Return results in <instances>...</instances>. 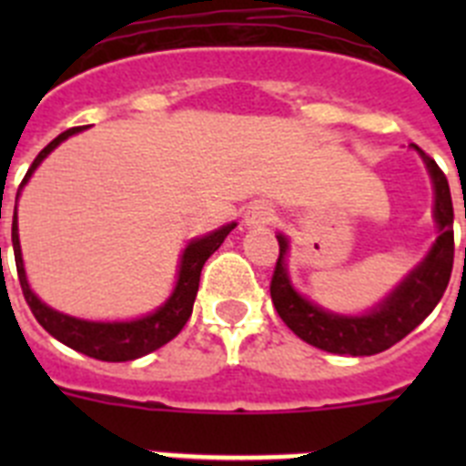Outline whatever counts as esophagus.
I'll list each match as a JSON object with an SVG mask.
<instances>
[{
    "mask_svg": "<svg viewBox=\"0 0 466 466\" xmlns=\"http://www.w3.org/2000/svg\"><path fill=\"white\" fill-rule=\"evenodd\" d=\"M275 219V212L268 203H263V200H257L247 208L245 212V224L247 226H268L270 221Z\"/></svg>",
    "mask_w": 466,
    "mask_h": 466,
    "instance_id": "34e87169",
    "label": "esophagus"
}]
</instances>
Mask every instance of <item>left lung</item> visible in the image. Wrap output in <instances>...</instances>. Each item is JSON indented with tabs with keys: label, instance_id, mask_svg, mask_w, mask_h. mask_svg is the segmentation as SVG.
Segmentation results:
<instances>
[{
	"label": "left lung",
	"instance_id": "left-lung-1",
	"mask_svg": "<svg viewBox=\"0 0 466 466\" xmlns=\"http://www.w3.org/2000/svg\"><path fill=\"white\" fill-rule=\"evenodd\" d=\"M420 154L430 172L434 187V224L439 236L425 258L406 273V278L394 287L382 300H378L371 310L361 315H340L327 308L317 306L315 300L306 299L291 284L287 254H289V238L278 233L279 257L275 263L273 282H270V299L282 317V322L299 336L300 340L333 352V355L369 357L409 336L441 300L452 273V257H455V240H452V200L448 179L425 151L410 144ZM466 219V209H464Z\"/></svg>",
	"mask_w": 466,
	"mask_h": 466
}]
</instances>
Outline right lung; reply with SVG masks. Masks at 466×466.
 I'll return each mask as SVG.
<instances>
[{
  "mask_svg": "<svg viewBox=\"0 0 466 466\" xmlns=\"http://www.w3.org/2000/svg\"><path fill=\"white\" fill-rule=\"evenodd\" d=\"M84 127H69L63 135H57L48 147L41 149L35 163L30 166L27 175H25L23 184L15 196L14 208V226H11V242H14L15 254V268H18L20 287H23L25 300L30 306L32 315L36 317V322L51 333L53 339L65 343L67 348L76 350L81 355H88L93 360L100 361H133L139 357L149 355L154 350L163 348L170 343L177 333L182 331L187 319L193 312V300L198 294V282H200V270H203L205 261L212 257L226 240L230 230L236 228V221L221 226V228L212 230L203 238H193L187 247H184L182 257H179V270H177V282L172 294L167 296L163 306L156 308L149 315L137 317V319H127V322H93V319H81V317L65 315L60 310H53L46 306L35 291L30 289L27 275H25L23 266V252H20V238H18V198L20 191L30 177L35 175L36 167L41 166V160L46 158L56 147L65 142L72 135L81 133Z\"/></svg>",
  "mask_w": 466,
  "mask_h": 466,
  "instance_id": "right-lung-1",
  "label": "right lung"
}]
</instances>
